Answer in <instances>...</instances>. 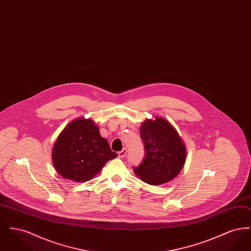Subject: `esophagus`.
Masks as SVG:
<instances>
[{"mask_svg":"<svg viewBox=\"0 0 251 251\" xmlns=\"http://www.w3.org/2000/svg\"><path fill=\"white\" fill-rule=\"evenodd\" d=\"M119 157H120V158H123V157H125L126 156V154H127V149H122L120 151H119Z\"/></svg>","mask_w":251,"mask_h":251,"instance_id":"esophagus-1","label":"esophagus"}]
</instances>
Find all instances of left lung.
I'll return each instance as SVG.
<instances>
[{
  "label": "left lung",
  "mask_w": 251,
  "mask_h": 251,
  "mask_svg": "<svg viewBox=\"0 0 251 251\" xmlns=\"http://www.w3.org/2000/svg\"><path fill=\"white\" fill-rule=\"evenodd\" d=\"M140 136L145 155L134 173L151 185L174 179L185 162V147L177 131L165 119L156 118L142 123Z\"/></svg>",
  "instance_id": "left-lung-1"
}]
</instances>
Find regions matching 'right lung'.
Returning a JSON list of instances; mask_svg holds the SVG:
<instances>
[{
	"mask_svg": "<svg viewBox=\"0 0 251 251\" xmlns=\"http://www.w3.org/2000/svg\"><path fill=\"white\" fill-rule=\"evenodd\" d=\"M92 120L77 119L60 133L52 149L55 169L66 179H92L109 160L117 157Z\"/></svg>",
	"mask_w": 251,
	"mask_h": 251,
	"instance_id": "obj_1",
	"label": "right lung"
}]
</instances>
